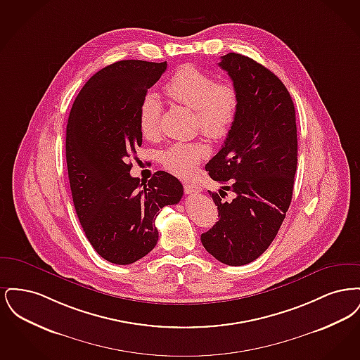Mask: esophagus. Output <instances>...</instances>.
<instances>
[{
  "label": "esophagus",
  "mask_w": 360,
  "mask_h": 360,
  "mask_svg": "<svg viewBox=\"0 0 360 360\" xmlns=\"http://www.w3.org/2000/svg\"><path fill=\"white\" fill-rule=\"evenodd\" d=\"M184 188H185V191H186L188 194H195V193H200V191H201V188H200L198 185H194V184H190V182H185V184H184Z\"/></svg>",
  "instance_id": "34e87169"
}]
</instances>
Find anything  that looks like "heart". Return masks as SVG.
Here are the masks:
<instances>
[{
	"mask_svg": "<svg viewBox=\"0 0 360 360\" xmlns=\"http://www.w3.org/2000/svg\"><path fill=\"white\" fill-rule=\"evenodd\" d=\"M166 94L176 103L194 110V124L213 139L224 137L232 128L239 112L240 97L236 86L217 82L216 77L191 65L182 66L165 85ZM139 129L154 140L159 135L160 103L154 94H147L139 108ZM205 146L200 141H179L162 153V163L167 172L188 176L198 166Z\"/></svg>",
	"mask_w": 360,
	"mask_h": 360,
	"instance_id": "obj_1",
	"label": "heart"
}]
</instances>
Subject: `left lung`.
Returning a JSON list of instances; mask_svg holds the SVG:
<instances>
[{
	"mask_svg": "<svg viewBox=\"0 0 360 360\" xmlns=\"http://www.w3.org/2000/svg\"><path fill=\"white\" fill-rule=\"evenodd\" d=\"M239 91L238 117L205 166L221 184L212 193L219 221L201 235L206 251L228 266L254 262L273 243L289 209L297 172V124L290 93L254 59L229 52L219 63ZM226 191L234 194L224 200Z\"/></svg>",
	"mask_w": 360,
	"mask_h": 360,
	"instance_id": "1",
	"label": "left lung"
}]
</instances>
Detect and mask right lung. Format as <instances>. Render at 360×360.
Segmentation results:
<instances>
[{"instance_id":"1","label":"right lung","mask_w":360,"mask_h":360,"mask_svg":"<svg viewBox=\"0 0 360 360\" xmlns=\"http://www.w3.org/2000/svg\"><path fill=\"white\" fill-rule=\"evenodd\" d=\"M167 63L120 60L96 72L77 96L66 129V160L77 216L100 257L131 264L158 243L155 220L184 195L182 184L156 172L148 182L129 175L141 146L139 108Z\"/></svg>"}]
</instances>
